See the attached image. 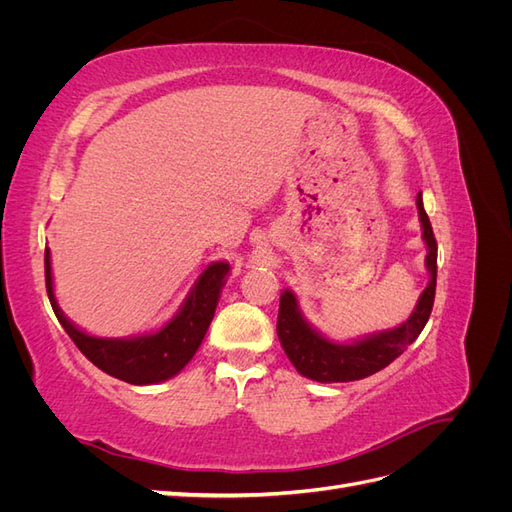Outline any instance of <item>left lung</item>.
Segmentation results:
<instances>
[{
	"label": "left lung",
	"instance_id": "obj_1",
	"mask_svg": "<svg viewBox=\"0 0 512 512\" xmlns=\"http://www.w3.org/2000/svg\"><path fill=\"white\" fill-rule=\"evenodd\" d=\"M416 207L427 245L425 265L429 271V284L421 292L414 312L404 324L389 331L354 339L350 344H335L305 320L299 309L297 294L292 290L282 292L280 314H277V337H280L286 356L301 376L316 382H352L367 378L393 363L421 335L431 314L433 297H436L438 243L433 237L421 192L416 196Z\"/></svg>",
	"mask_w": 512,
	"mask_h": 512
}]
</instances>
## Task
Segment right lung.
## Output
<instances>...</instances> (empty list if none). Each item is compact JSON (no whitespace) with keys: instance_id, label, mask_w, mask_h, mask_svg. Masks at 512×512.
<instances>
[{"instance_id":"right-lung-1","label":"right lung","mask_w":512,"mask_h":512,"mask_svg":"<svg viewBox=\"0 0 512 512\" xmlns=\"http://www.w3.org/2000/svg\"><path fill=\"white\" fill-rule=\"evenodd\" d=\"M228 271V262H211V265L200 273L190 294L181 303L179 312L158 331L121 339L94 337L81 331L64 316V312H61L53 290L51 250L49 247L44 250L46 292H49V301L53 305L57 320L61 322V327L70 335L76 348H79L98 369H102L104 374L130 384L164 382L177 376L179 371L192 361V356L196 354L200 344H203L205 333L213 320Z\"/></svg>"}]
</instances>
